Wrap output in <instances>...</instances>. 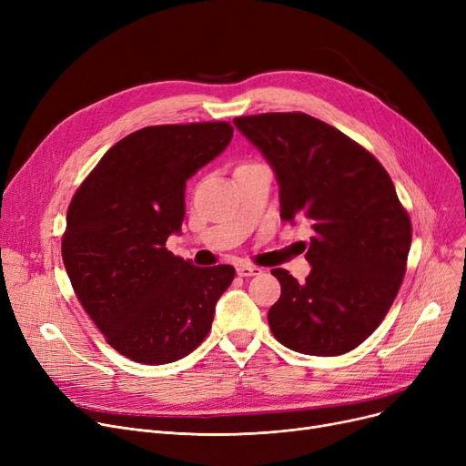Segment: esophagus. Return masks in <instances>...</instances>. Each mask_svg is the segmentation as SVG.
<instances>
[{
    "label": "esophagus",
    "mask_w": 466,
    "mask_h": 466,
    "mask_svg": "<svg viewBox=\"0 0 466 466\" xmlns=\"http://www.w3.org/2000/svg\"><path fill=\"white\" fill-rule=\"evenodd\" d=\"M236 272H238V276H241V278H251V276H258V274L262 272V268L253 266V264H239V266L236 268Z\"/></svg>",
    "instance_id": "esophagus-1"
}]
</instances>
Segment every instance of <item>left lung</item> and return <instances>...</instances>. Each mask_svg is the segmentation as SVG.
Segmentation results:
<instances>
[{
	"instance_id": "obj_1",
	"label": "left lung",
	"mask_w": 466,
	"mask_h": 466,
	"mask_svg": "<svg viewBox=\"0 0 466 466\" xmlns=\"http://www.w3.org/2000/svg\"><path fill=\"white\" fill-rule=\"evenodd\" d=\"M272 166L281 218L311 223L304 283L276 268L281 297L268 311L278 341L317 357L355 350L400 289L411 225L393 181L359 143L306 113L234 118Z\"/></svg>"
}]
</instances>
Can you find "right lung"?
<instances>
[{
  "instance_id": "right-lung-1",
  "label": "right lung",
  "mask_w": 466,
  "mask_h": 466,
  "mask_svg": "<svg viewBox=\"0 0 466 466\" xmlns=\"http://www.w3.org/2000/svg\"><path fill=\"white\" fill-rule=\"evenodd\" d=\"M228 122L141 128L102 157L67 209L62 258L111 348L167 364L198 348L236 270L166 249L185 218L187 181L232 141Z\"/></svg>"
}]
</instances>
